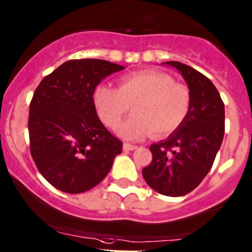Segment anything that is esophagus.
<instances>
[{"mask_svg": "<svg viewBox=\"0 0 252 252\" xmlns=\"http://www.w3.org/2000/svg\"><path fill=\"white\" fill-rule=\"evenodd\" d=\"M135 148H136V146L131 145V143H124L123 145L124 151H134Z\"/></svg>", "mask_w": 252, "mask_h": 252, "instance_id": "34e87169", "label": "esophagus"}]
</instances>
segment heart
Returning a JSON list of instances; mask_svg holds the SVG:
<instances>
[{
  "label": "heart",
  "instance_id": "heart-1",
  "mask_svg": "<svg viewBox=\"0 0 252 252\" xmlns=\"http://www.w3.org/2000/svg\"><path fill=\"white\" fill-rule=\"evenodd\" d=\"M93 105L99 118L115 129L132 106V113L118 129L126 140H139L154 131L165 136L181 128L191 107L187 86L156 70L126 74L118 80V88L98 85L93 91Z\"/></svg>",
  "mask_w": 252,
  "mask_h": 252
}]
</instances>
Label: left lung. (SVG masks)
I'll use <instances>...</instances> for the list:
<instances>
[{"mask_svg": "<svg viewBox=\"0 0 252 252\" xmlns=\"http://www.w3.org/2000/svg\"><path fill=\"white\" fill-rule=\"evenodd\" d=\"M164 64L184 77L191 107L181 128L149 147L153 159L142 176L157 192L177 197L192 191L211 171L225 134V106L217 87L200 71L176 61Z\"/></svg>", "mask_w": 252, "mask_h": 252, "instance_id": "obj_1", "label": "left lung"}]
</instances>
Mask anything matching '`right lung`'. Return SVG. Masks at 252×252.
Listing matches in <instances>:
<instances>
[{"label":"right lung","instance_id":"right-lung-1","mask_svg":"<svg viewBox=\"0 0 252 252\" xmlns=\"http://www.w3.org/2000/svg\"><path fill=\"white\" fill-rule=\"evenodd\" d=\"M109 61L70 60L40 81L30 104V151L41 176L56 189L80 193L111 170L123 143L99 120L94 88L116 71Z\"/></svg>","mask_w":252,"mask_h":252}]
</instances>
